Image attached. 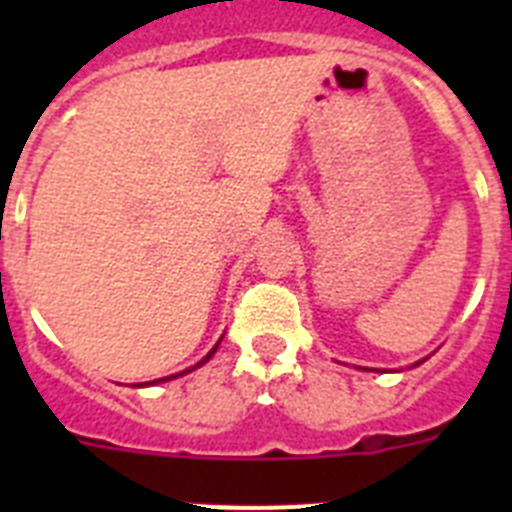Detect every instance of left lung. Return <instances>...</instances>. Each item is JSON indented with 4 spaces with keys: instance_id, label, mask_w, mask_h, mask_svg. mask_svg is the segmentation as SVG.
I'll return each mask as SVG.
<instances>
[{
    "instance_id": "obj_1",
    "label": "left lung",
    "mask_w": 512,
    "mask_h": 512,
    "mask_svg": "<svg viewBox=\"0 0 512 512\" xmlns=\"http://www.w3.org/2000/svg\"><path fill=\"white\" fill-rule=\"evenodd\" d=\"M415 366H418V364H415Z\"/></svg>"
}]
</instances>
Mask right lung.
<instances>
[{
    "label": "right lung",
    "mask_w": 512,
    "mask_h": 512,
    "mask_svg": "<svg viewBox=\"0 0 512 512\" xmlns=\"http://www.w3.org/2000/svg\"><path fill=\"white\" fill-rule=\"evenodd\" d=\"M220 341H223V338H220ZM220 341H217V343H215V348H212L210 354H207V356H205V359H202V361H200V364H194V366H189V369H184V372H179V374H171V377H164V379H156V382H169V379H176V377H182V374H187V372H194V369H197V366L207 364V361H210V359H212V354H215V351H217V346H220ZM156 382H151V384H156ZM135 387H138V384H135ZM140 387H143V384H140Z\"/></svg>",
    "instance_id": "obj_1"
}]
</instances>
